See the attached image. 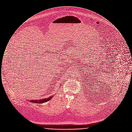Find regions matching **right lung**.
<instances>
[{"label":"right lung","instance_id":"add662e5","mask_svg":"<svg viewBox=\"0 0 132 132\" xmlns=\"http://www.w3.org/2000/svg\"><path fill=\"white\" fill-rule=\"evenodd\" d=\"M52 97H53V95L52 96H50L48 98H46L44 99H42V100H30L29 101L30 102H31L32 103H43L44 102H46L48 101H50V100L52 98Z\"/></svg>","mask_w":132,"mask_h":132}]
</instances>
